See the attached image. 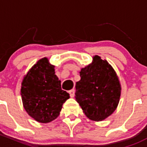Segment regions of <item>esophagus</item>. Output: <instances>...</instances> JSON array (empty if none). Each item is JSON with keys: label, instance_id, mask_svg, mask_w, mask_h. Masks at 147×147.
<instances>
[{"label": "esophagus", "instance_id": "esophagus-1", "mask_svg": "<svg viewBox=\"0 0 147 147\" xmlns=\"http://www.w3.org/2000/svg\"><path fill=\"white\" fill-rule=\"evenodd\" d=\"M69 94H70V96L71 97V98H73V97H74V96H75V90H74V89L69 90Z\"/></svg>", "mask_w": 147, "mask_h": 147}]
</instances>
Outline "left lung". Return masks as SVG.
Masks as SVG:
<instances>
[{"label":"left lung","mask_w":147,"mask_h":147,"mask_svg":"<svg viewBox=\"0 0 147 147\" xmlns=\"http://www.w3.org/2000/svg\"><path fill=\"white\" fill-rule=\"evenodd\" d=\"M76 84V100L88 118L102 121L116 110L121 86L116 72L106 60L93 57V62L81 69Z\"/></svg>","instance_id":"8db88e82"}]
</instances>
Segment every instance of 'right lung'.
Wrapping results in <instances>:
<instances>
[{
  "mask_svg": "<svg viewBox=\"0 0 147 147\" xmlns=\"http://www.w3.org/2000/svg\"><path fill=\"white\" fill-rule=\"evenodd\" d=\"M21 96L25 110L30 117L48 123L59 115L65 101L70 98L63 90L54 66L45 57L31 68L22 82Z\"/></svg>",
  "mask_w": 147,
  "mask_h": 147,
  "instance_id": "1",
  "label": "right lung"
}]
</instances>
